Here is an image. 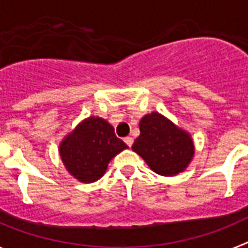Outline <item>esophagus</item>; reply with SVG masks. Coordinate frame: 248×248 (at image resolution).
Listing matches in <instances>:
<instances>
[{"mask_svg":"<svg viewBox=\"0 0 248 248\" xmlns=\"http://www.w3.org/2000/svg\"><path fill=\"white\" fill-rule=\"evenodd\" d=\"M124 141H125L126 145L130 148V146L133 145V141H134V140H133V138H131V137H126V138H124Z\"/></svg>","mask_w":248,"mask_h":248,"instance_id":"34e87169","label":"esophagus"}]
</instances>
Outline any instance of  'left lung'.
I'll return each mask as SVG.
<instances>
[{"label": "left lung", "mask_w": 248, "mask_h": 248, "mask_svg": "<svg viewBox=\"0 0 248 248\" xmlns=\"http://www.w3.org/2000/svg\"><path fill=\"white\" fill-rule=\"evenodd\" d=\"M139 128L140 135L131 148L153 171L172 176L185 170L194 155V143L186 131L156 111L140 120Z\"/></svg>", "instance_id": "8db88e82"}]
</instances>
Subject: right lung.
I'll use <instances>...</instances> for the list:
<instances>
[{
    "label": "right lung",
    "mask_w": 248,
    "mask_h": 248,
    "mask_svg": "<svg viewBox=\"0 0 248 248\" xmlns=\"http://www.w3.org/2000/svg\"><path fill=\"white\" fill-rule=\"evenodd\" d=\"M126 148L107 120L91 117L63 140L59 153L67 170L76 179L94 183L103 176L109 161Z\"/></svg>",
    "instance_id": "obj_1"
}]
</instances>
